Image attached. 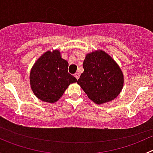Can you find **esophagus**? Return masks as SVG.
Segmentation results:
<instances>
[{
  "label": "esophagus",
  "mask_w": 153,
  "mask_h": 153,
  "mask_svg": "<svg viewBox=\"0 0 153 153\" xmlns=\"http://www.w3.org/2000/svg\"><path fill=\"white\" fill-rule=\"evenodd\" d=\"M74 76H75V78H77V79H78V78H79V77H80V75H79V73H75V75H74Z\"/></svg>",
  "instance_id": "obj_1"
}]
</instances>
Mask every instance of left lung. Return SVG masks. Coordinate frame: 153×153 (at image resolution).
<instances>
[{"instance_id": "left-lung-1", "label": "left lung", "mask_w": 153, "mask_h": 153, "mask_svg": "<svg viewBox=\"0 0 153 153\" xmlns=\"http://www.w3.org/2000/svg\"><path fill=\"white\" fill-rule=\"evenodd\" d=\"M83 67L84 71L77 83L93 102L104 104L119 95L124 85V75L107 53L99 50L87 54Z\"/></svg>"}]
</instances>
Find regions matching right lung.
Instances as JSON below:
<instances>
[{
    "instance_id": "add662e5",
    "label": "right lung",
    "mask_w": 153,
    "mask_h": 153,
    "mask_svg": "<svg viewBox=\"0 0 153 153\" xmlns=\"http://www.w3.org/2000/svg\"><path fill=\"white\" fill-rule=\"evenodd\" d=\"M69 64L59 50L43 54L30 71L29 81L35 96L45 102L55 103L67 87L78 80L68 72Z\"/></svg>"
}]
</instances>
